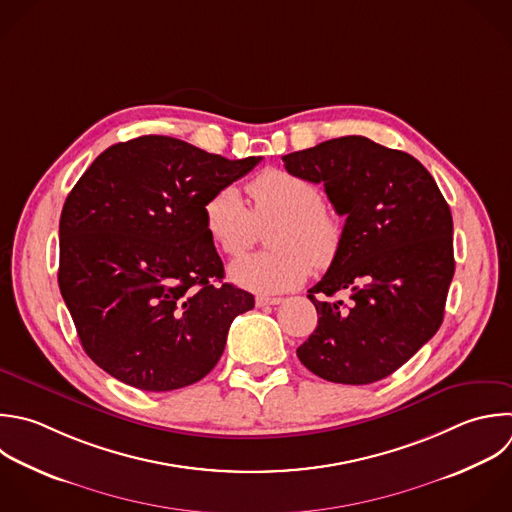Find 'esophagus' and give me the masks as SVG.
Listing matches in <instances>:
<instances>
[{"mask_svg": "<svg viewBox=\"0 0 512 512\" xmlns=\"http://www.w3.org/2000/svg\"><path fill=\"white\" fill-rule=\"evenodd\" d=\"M282 298H276V296H256V306L258 308H264V306H276L280 304Z\"/></svg>", "mask_w": 512, "mask_h": 512, "instance_id": "obj_1", "label": "esophagus"}]
</instances>
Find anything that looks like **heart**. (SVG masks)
I'll list each match as a JSON object with an SVG mask.
<instances>
[{"instance_id":"1","label":"heart","mask_w":512,"mask_h":512,"mask_svg":"<svg viewBox=\"0 0 512 512\" xmlns=\"http://www.w3.org/2000/svg\"><path fill=\"white\" fill-rule=\"evenodd\" d=\"M250 206L234 186L216 190L204 204L206 230L220 252L230 258L244 254L258 228L268 230L270 250L236 260L230 278L260 294L298 288L314 268L334 262L342 244L338 218L322 206L320 188L282 168L260 172L248 186Z\"/></svg>"}]
</instances>
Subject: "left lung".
<instances>
[{"instance_id":"1","label":"left lung","mask_w":512,"mask_h":512,"mask_svg":"<svg viewBox=\"0 0 512 512\" xmlns=\"http://www.w3.org/2000/svg\"><path fill=\"white\" fill-rule=\"evenodd\" d=\"M340 216V252L308 290L318 326L296 350L316 376L370 384L398 370L440 328L454 274L452 216L410 154L344 136L282 156ZM338 293L351 296L346 305Z\"/></svg>"}]
</instances>
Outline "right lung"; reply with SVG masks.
I'll list each match as a JSON object with an SVG mask.
<instances>
[{
    "mask_svg": "<svg viewBox=\"0 0 512 512\" xmlns=\"http://www.w3.org/2000/svg\"><path fill=\"white\" fill-rule=\"evenodd\" d=\"M258 162L142 136L78 180L60 218L58 282L86 354L110 376L168 392L216 366L254 296L222 282L204 204Z\"/></svg>",
    "mask_w": 512,
    "mask_h": 512,
    "instance_id": "obj_1",
    "label": "right lung"
}]
</instances>
